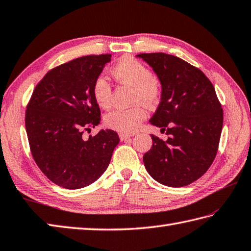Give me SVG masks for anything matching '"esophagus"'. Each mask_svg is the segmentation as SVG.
Instances as JSON below:
<instances>
[{
    "label": "esophagus",
    "instance_id": "esophagus-1",
    "mask_svg": "<svg viewBox=\"0 0 251 251\" xmlns=\"http://www.w3.org/2000/svg\"><path fill=\"white\" fill-rule=\"evenodd\" d=\"M131 136H132V135L125 134V132H120V139H121L122 141H125V140H127V139H129Z\"/></svg>",
    "mask_w": 251,
    "mask_h": 251
}]
</instances>
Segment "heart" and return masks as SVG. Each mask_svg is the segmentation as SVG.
I'll list each match as a JSON object with an SVG mask.
<instances>
[{
    "label": "heart",
    "mask_w": 251,
    "mask_h": 251,
    "mask_svg": "<svg viewBox=\"0 0 251 251\" xmlns=\"http://www.w3.org/2000/svg\"><path fill=\"white\" fill-rule=\"evenodd\" d=\"M112 76L125 85L134 88L132 102H141L146 106L158 105L162 98V85L150 68L132 56L123 57L111 70ZM92 96L97 104L107 109L112 103V87L105 77L98 76L92 83ZM146 119V111L140 103L130 107H116L107 113L104 122L107 127L131 134L139 128Z\"/></svg>",
    "instance_id": "obj_1"
}]
</instances>
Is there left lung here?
<instances>
[{"label":"left lung","instance_id":"8db88e82","mask_svg":"<svg viewBox=\"0 0 251 251\" xmlns=\"http://www.w3.org/2000/svg\"><path fill=\"white\" fill-rule=\"evenodd\" d=\"M162 85L161 102L150 120L168 140L151 135L146 170L160 184L183 187L200 178L217 155L223 109L209 78L199 68L165 53H141Z\"/></svg>","mask_w":251,"mask_h":251}]
</instances>
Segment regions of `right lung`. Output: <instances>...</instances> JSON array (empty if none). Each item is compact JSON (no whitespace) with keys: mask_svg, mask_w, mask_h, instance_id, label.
Segmentation results:
<instances>
[{"mask_svg":"<svg viewBox=\"0 0 251 251\" xmlns=\"http://www.w3.org/2000/svg\"><path fill=\"white\" fill-rule=\"evenodd\" d=\"M110 61L111 54L87 55L52 68L28 102L25 124L33 160L60 187L79 189L96 181L120 142L111 129L85 137L101 121L92 83Z\"/></svg>","mask_w":251,"mask_h":251,"instance_id":"obj_1","label":"right lung"}]
</instances>
